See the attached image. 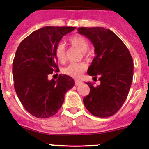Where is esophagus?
Returning <instances> with one entry per match:
<instances>
[{
	"instance_id": "1",
	"label": "esophagus",
	"mask_w": 149,
	"mask_h": 149,
	"mask_svg": "<svg viewBox=\"0 0 149 149\" xmlns=\"http://www.w3.org/2000/svg\"><path fill=\"white\" fill-rule=\"evenodd\" d=\"M82 83H83V82H82L81 80H79V79H76V80H75V83H76V86L80 85Z\"/></svg>"
}]
</instances>
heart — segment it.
<instances>
[{"mask_svg": "<svg viewBox=\"0 0 149 149\" xmlns=\"http://www.w3.org/2000/svg\"><path fill=\"white\" fill-rule=\"evenodd\" d=\"M70 43L71 45L79 49L83 52V55L86 58L89 56V54L87 52L89 44L86 40L80 35H74L70 38ZM55 55L58 61L60 63H64L66 60V47L63 43H59L56 47ZM86 69V65L85 63H72L63 69V72L64 74L68 75L74 78H78Z\"/></svg>", "mask_w": 149, "mask_h": 149, "instance_id": "1", "label": "heart"}]
</instances>
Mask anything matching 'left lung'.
<instances>
[{
	"label": "left lung",
	"mask_w": 149,
	"mask_h": 149,
	"mask_svg": "<svg viewBox=\"0 0 149 149\" xmlns=\"http://www.w3.org/2000/svg\"><path fill=\"white\" fill-rule=\"evenodd\" d=\"M79 33L91 41L95 56L87 73L97 78L100 84L92 83L89 95L83 98L86 108L100 118L109 117L120 109L127 98L133 77V60L126 46L116 33L103 27H79Z\"/></svg>",
	"instance_id": "obj_1"
}]
</instances>
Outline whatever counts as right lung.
<instances>
[{
  "instance_id": "obj_1",
  "label": "right lung",
  "mask_w": 149,
  "mask_h": 149,
  "mask_svg": "<svg viewBox=\"0 0 149 149\" xmlns=\"http://www.w3.org/2000/svg\"><path fill=\"white\" fill-rule=\"evenodd\" d=\"M76 27L45 26L33 31L20 43L13 61L14 89L25 109L37 118H49L57 113L67 90L75 81L60 74L57 80L48 79L59 71L56 47Z\"/></svg>"
}]
</instances>
